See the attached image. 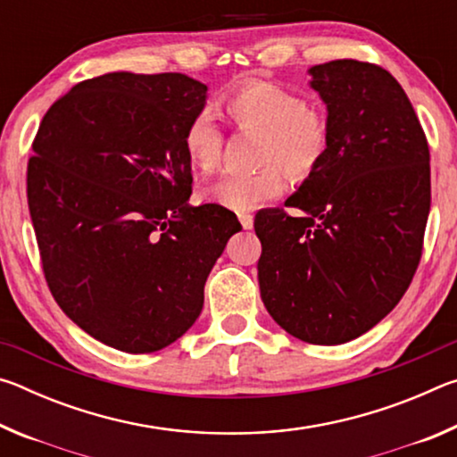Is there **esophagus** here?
<instances>
[{
	"label": "esophagus",
	"mask_w": 457,
	"mask_h": 457,
	"mask_svg": "<svg viewBox=\"0 0 457 457\" xmlns=\"http://www.w3.org/2000/svg\"><path fill=\"white\" fill-rule=\"evenodd\" d=\"M239 223H242L244 229H252L253 228V218L250 213H242V215H239Z\"/></svg>",
	"instance_id": "1"
}]
</instances>
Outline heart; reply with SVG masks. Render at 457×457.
<instances>
[{
    "instance_id": "1",
    "label": "heart",
    "mask_w": 457,
    "mask_h": 457,
    "mask_svg": "<svg viewBox=\"0 0 457 457\" xmlns=\"http://www.w3.org/2000/svg\"><path fill=\"white\" fill-rule=\"evenodd\" d=\"M237 127L260 130L258 163L252 173H223L201 189V197L229 212L247 213L284 191V173L304 175L322 159L328 145V125L322 114L306 106L296 92L274 82H247L223 100ZM223 135L213 114L201 111L183 133L189 163L212 171L220 159Z\"/></svg>"
}]
</instances>
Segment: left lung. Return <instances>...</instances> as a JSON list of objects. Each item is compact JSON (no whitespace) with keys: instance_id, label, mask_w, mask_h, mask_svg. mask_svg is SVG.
<instances>
[{"instance_id":"1","label":"left lung","mask_w":457,"mask_h":457,"mask_svg":"<svg viewBox=\"0 0 457 457\" xmlns=\"http://www.w3.org/2000/svg\"><path fill=\"white\" fill-rule=\"evenodd\" d=\"M328 145L284 210H262L258 282L270 316L304 343L343 345L381 322L420 264L431 205L429 146L381 66H312Z\"/></svg>"}]
</instances>
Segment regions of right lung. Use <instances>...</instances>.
Listing matches in <instances>:
<instances>
[{
	"label": "right lung",
	"mask_w": 457,
	"mask_h": 457,
	"mask_svg": "<svg viewBox=\"0 0 457 457\" xmlns=\"http://www.w3.org/2000/svg\"><path fill=\"white\" fill-rule=\"evenodd\" d=\"M207 87L185 74L111 72L44 114L28 205L46 282L72 322L112 349L154 353L197 320L234 212L191 205L187 122Z\"/></svg>",
	"instance_id": "add662e5"
}]
</instances>
